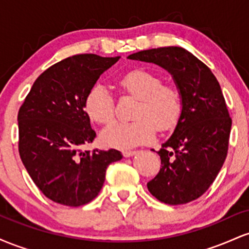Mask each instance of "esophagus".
<instances>
[{
	"label": "esophagus",
	"mask_w": 249,
	"mask_h": 249,
	"mask_svg": "<svg viewBox=\"0 0 249 249\" xmlns=\"http://www.w3.org/2000/svg\"><path fill=\"white\" fill-rule=\"evenodd\" d=\"M137 153V151H124V152H123V156L124 157H132V156H134V154Z\"/></svg>",
	"instance_id": "34e87169"
}]
</instances>
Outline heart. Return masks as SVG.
I'll return each instance as SVG.
<instances>
[{
    "label": "heart",
    "instance_id": "1",
    "mask_svg": "<svg viewBox=\"0 0 249 249\" xmlns=\"http://www.w3.org/2000/svg\"><path fill=\"white\" fill-rule=\"evenodd\" d=\"M117 85L123 93L138 99L132 115L134 121L108 125L101 133L103 144L124 150L152 141L156 128L166 132L177 126L182 113V98L176 85L162 84L160 76L144 69L128 71L119 77ZM84 108L99 124H107L115 116L112 97L102 84L89 90Z\"/></svg>",
    "mask_w": 249,
    "mask_h": 249
}]
</instances>
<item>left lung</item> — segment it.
Segmentation results:
<instances>
[{
  "label": "left lung",
  "mask_w": 249,
  "mask_h": 249,
  "mask_svg": "<svg viewBox=\"0 0 249 249\" xmlns=\"http://www.w3.org/2000/svg\"><path fill=\"white\" fill-rule=\"evenodd\" d=\"M128 58L166 69L182 98L176 130L157 152L161 166L147 182L148 191L168 205L193 201L213 184L227 157L232 119L218 79L206 64L179 47L142 50Z\"/></svg>",
  "instance_id": "1"
}]
</instances>
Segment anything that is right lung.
Wrapping results in <instances>:
<instances>
[{
  "instance_id": "1",
  "label": "right lung",
  "mask_w": 249,
  "mask_h": 249,
  "mask_svg": "<svg viewBox=\"0 0 249 249\" xmlns=\"http://www.w3.org/2000/svg\"><path fill=\"white\" fill-rule=\"evenodd\" d=\"M119 57L83 53L63 59L38 76L18 110V152L48 199L78 207L98 196L119 151H82L96 132L84 110L89 90Z\"/></svg>"
}]
</instances>
